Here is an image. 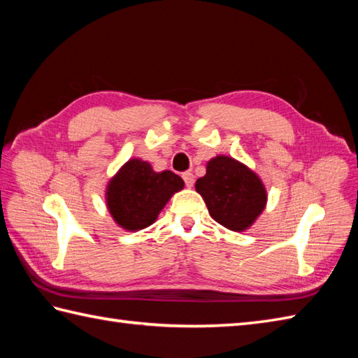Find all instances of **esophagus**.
<instances>
[{"mask_svg": "<svg viewBox=\"0 0 358 358\" xmlns=\"http://www.w3.org/2000/svg\"><path fill=\"white\" fill-rule=\"evenodd\" d=\"M181 177H183L185 185L187 187H192L194 186V175H192V172H183V175H181Z\"/></svg>", "mask_w": 358, "mask_h": 358, "instance_id": "obj_1", "label": "esophagus"}]
</instances>
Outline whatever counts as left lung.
Instances as JSON below:
<instances>
[{
  "label": "left lung",
  "instance_id": "obj_1",
  "mask_svg": "<svg viewBox=\"0 0 358 358\" xmlns=\"http://www.w3.org/2000/svg\"><path fill=\"white\" fill-rule=\"evenodd\" d=\"M195 189L210 217L231 231H245L262 214L266 204L264 186L245 164L229 157H215Z\"/></svg>",
  "mask_w": 358,
  "mask_h": 358
}]
</instances>
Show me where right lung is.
Wrapping results in <instances>:
<instances>
[{
  "mask_svg": "<svg viewBox=\"0 0 358 358\" xmlns=\"http://www.w3.org/2000/svg\"><path fill=\"white\" fill-rule=\"evenodd\" d=\"M183 186V180L172 171L154 172L149 163L131 159L110 180L108 208L124 229H144L155 222L172 194Z\"/></svg>",
  "mask_w": 358,
  "mask_h": 358,
  "instance_id": "add662e5",
  "label": "right lung"
}]
</instances>
